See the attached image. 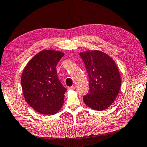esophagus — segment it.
<instances>
[{
    "label": "esophagus",
    "instance_id": "esophagus-1",
    "mask_svg": "<svg viewBox=\"0 0 147 147\" xmlns=\"http://www.w3.org/2000/svg\"><path fill=\"white\" fill-rule=\"evenodd\" d=\"M69 90H74L75 89V87L74 86H71V87H68Z\"/></svg>",
    "mask_w": 147,
    "mask_h": 147
}]
</instances>
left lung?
<instances>
[{
    "label": "left lung",
    "instance_id": "1",
    "mask_svg": "<svg viewBox=\"0 0 147 147\" xmlns=\"http://www.w3.org/2000/svg\"><path fill=\"white\" fill-rule=\"evenodd\" d=\"M89 80V90L83 100L90 109L103 111L111 106L118 96L121 81L113 59L100 51L80 53Z\"/></svg>",
    "mask_w": 147,
    "mask_h": 147
}]
</instances>
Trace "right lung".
I'll return each mask as SVG.
<instances>
[{
    "label": "right lung",
    "mask_w": 147,
    "mask_h": 147,
    "mask_svg": "<svg viewBox=\"0 0 147 147\" xmlns=\"http://www.w3.org/2000/svg\"><path fill=\"white\" fill-rule=\"evenodd\" d=\"M64 53L43 50L27 63L21 76L25 100L34 111L55 114L62 108L67 89L58 78L57 65Z\"/></svg>",
    "instance_id": "add662e5"
}]
</instances>
